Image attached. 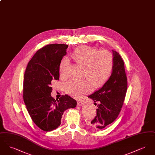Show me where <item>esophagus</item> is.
Listing matches in <instances>:
<instances>
[{
  "instance_id": "esophagus-1",
  "label": "esophagus",
  "mask_w": 155,
  "mask_h": 155,
  "mask_svg": "<svg viewBox=\"0 0 155 155\" xmlns=\"http://www.w3.org/2000/svg\"><path fill=\"white\" fill-rule=\"evenodd\" d=\"M77 105L78 106H83L84 105V102L82 101H78L77 102Z\"/></svg>"
}]
</instances>
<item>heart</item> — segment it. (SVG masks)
Returning a JSON list of instances; mask_svg holds the SVG:
<instances>
[{"label": "heart", "mask_w": 155, "mask_h": 155, "mask_svg": "<svg viewBox=\"0 0 155 155\" xmlns=\"http://www.w3.org/2000/svg\"><path fill=\"white\" fill-rule=\"evenodd\" d=\"M76 64L84 67V77H87L94 87H98L109 80L113 67V56L106 50H97L88 46L76 48L71 54ZM68 61L62 59L59 64V73L62 78L68 75ZM91 88L87 80H71L66 84V91L75 97H80Z\"/></svg>", "instance_id": "obj_1"}]
</instances>
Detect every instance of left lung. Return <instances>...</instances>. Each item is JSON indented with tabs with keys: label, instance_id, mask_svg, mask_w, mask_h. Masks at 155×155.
Returning a JSON list of instances; mask_svg holds the SVG:
<instances>
[{
	"label": "left lung",
	"instance_id": "left-lung-1",
	"mask_svg": "<svg viewBox=\"0 0 155 155\" xmlns=\"http://www.w3.org/2000/svg\"><path fill=\"white\" fill-rule=\"evenodd\" d=\"M113 51V67L110 78L103 87L88 96L95 104L98 103L96 116L91 126L97 130H102L117 118L125 99L127 78L124 61L119 53Z\"/></svg>",
	"mask_w": 155,
	"mask_h": 155
}]
</instances>
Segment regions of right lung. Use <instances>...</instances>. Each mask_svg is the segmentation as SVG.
I'll return each instance as SVG.
<instances>
[{
    "instance_id": "1",
    "label": "right lung",
    "mask_w": 155,
    "mask_h": 155,
    "mask_svg": "<svg viewBox=\"0 0 155 155\" xmlns=\"http://www.w3.org/2000/svg\"><path fill=\"white\" fill-rule=\"evenodd\" d=\"M68 45H48L38 50L26 68L23 99L34 123L45 131L59 127L64 111L75 107L76 101L67 95L55 100L51 96L52 81L59 80V64Z\"/></svg>"
}]
</instances>
